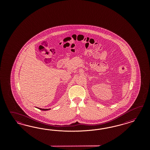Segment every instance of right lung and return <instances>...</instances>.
<instances>
[{
    "mask_svg": "<svg viewBox=\"0 0 150 150\" xmlns=\"http://www.w3.org/2000/svg\"><path fill=\"white\" fill-rule=\"evenodd\" d=\"M38 109H40V110H50V109H42V108H37Z\"/></svg>",
    "mask_w": 150,
    "mask_h": 150,
    "instance_id": "right-lung-1",
    "label": "right lung"
}]
</instances>
